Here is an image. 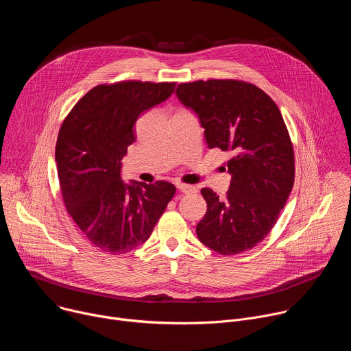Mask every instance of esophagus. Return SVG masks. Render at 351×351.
Listing matches in <instances>:
<instances>
[{"instance_id":"esophagus-1","label":"esophagus","mask_w":351,"mask_h":351,"mask_svg":"<svg viewBox=\"0 0 351 351\" xmlns=\"http://www.w3.org/2000/svg\"><path fill=\"white\" fill-rule=\"evenodd\" d=\"M176 189L184 194H190V193H195V187L190 186V184H183V183H176Z\"/></svg>"}]
</instances>
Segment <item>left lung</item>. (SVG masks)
Here are the masks:
<instances>
[{
  "label": "left lung",
  "instance_id": "1",
  "mask_svg": "<svg viewBox=\"0 0 351 351\" xmlns=\"http://www.w3.org/2000/svg\"><path fill=\"white\" fill-rule=\"evenodd\" d=\"M176 95L197 114L208 148L232 156L226 195L202 189L207 213L197 236L222 256L252 250L276 223L294 183V153L282 114L267 93L241 80L180 83Z\"/></svg>",
  "mask_w": 351,
  "mask_h": 351
}]
</instances>
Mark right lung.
<instances>
[{
    "instance_id": "add662e5",
    "label": "right lung",
    "mask_w": 351,
    "mask_h": 351,
    "mask_svg": "<svg viewBox=\"0 0 351 351\" xmlns=\"http://www.w3.org/2000/svg\"><path fill=\"white\" fill-rule=\"evenodd\" d=\"M175 86L138 80L98 84L60 129L56 161L65 207L101 252L117 256L141 245L175 195L169 182L125 183L121 178V161L136 140L133 125L169 98Z\"/></svg>"
}]
</instances>
